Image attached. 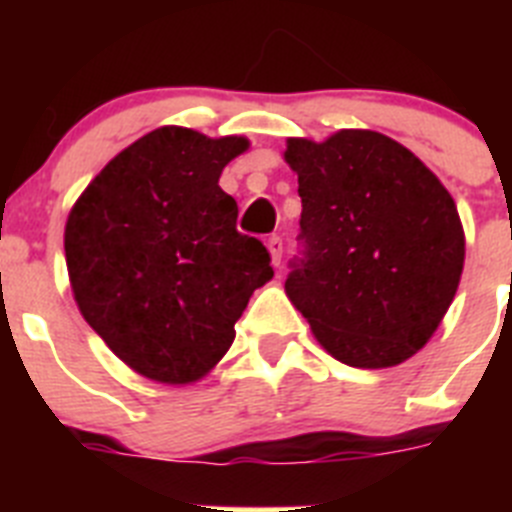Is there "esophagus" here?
Instances as JSON below:
<instances>
[{
  "instance_id": "34e87169",
  "label": "esophagus",
  "mask_w": 512,
  "mask_h": 512,
  "mask_svg": "<svg viewBox=\"0 0 512 512\" xmlns=\"http://www.w3.org/2000/svg\"><path fill=\"white\" fill-rule=\"evenodd\" d=\"M266 248H269L271 253V264L279 266V261H282V238H279V235H271L269 241H266Z\"/></svg>"
}]
</instances>
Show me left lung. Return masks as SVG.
<instances>
[{"label":"left lung","instance_id":"8db88e82","mask_svg":"<svg viewBox=\"0 0 512 512\" xmlns=\"http://www.w3.org/2000/svg\"><path fill=\"white\" fill-rule=\"evenodd\" d=\"M302 197V256L284 289L333 359L397 366L431 341L464 269L454 197L428 166L374 130L289 138Z\"/></svg>","mask_w":512,"mask_h":512}]
</instances>
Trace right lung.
<instances>
[{"label": "right lung", "instance_id": "obj_1", "mask_svg": "<svg viewBox=\"0 0 512 512\" xmlns=\"http://www.w3.org/2000/svg\"><path fill=\"white\" fill-rule=\"evenodd\" d=\"M241 135L151 130L117 153L71 207L63 233L81 315L143 377L189 384L223 359L253 289L274 269L264 243L235 230L220 174Z\"/></svg>", "mask_w": 512, "mask_h": 512}]
</instances>
